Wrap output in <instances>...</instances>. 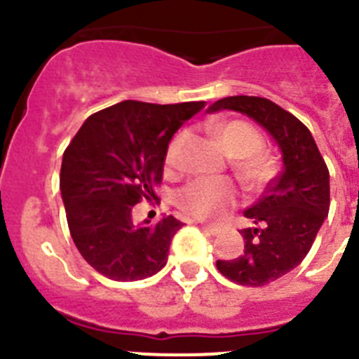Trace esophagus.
I'll list each match as a JSON object with an SVG mask.
<instances>
[{"label":"esophagus","instance_id":"34e87169","mask_svg":"<svg viewBox=\"0 0 359 359\" xmlns=\"http://www.w3.org/2000/svg\"><path fill=\"white\" fill-rule=\"evenodd\" d=\"M201 228L207 233H210V236H217L219 231H221V226H217V224H201Z\"/></svg>","mask_w":359,"mask_h":359}]
</instances>
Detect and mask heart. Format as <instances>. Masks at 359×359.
Here are the masks:
<instances>
[{
	"instance_id": "heart-1",
	"label": "heart",
	"mask_w": 359,
	"mask_h": 359,
	"mask_svg": "<svg viewBox=\"0 0 359 359\" xmlns=\"http://www.w3.org/2000/svg\"><path fill=\"white\" fill-rule=\"evenodd\" d=\"M219 142L230 156L236 158L233 169L241 182L248 185H262L273 174V163L264 152L266 140L252 123L244 120H230L215 128ZM185 142V131L172 136L165 151V169L176 170L180 151ZM236 187L226 180L194 177L177 190L176 205L183 214L194 219H217L233 207Z\"/></svg>"
}]
</instances>
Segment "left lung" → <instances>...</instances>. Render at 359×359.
<instances>
[{
  "mask_svg": "<svg viewBox=\"0 0 359 359\" xmlns=\"http://www.w3.org/2000/svg\"><path fill=\"white\" fill-rule=\"evenodd\" d=\"M231 109L248 115L273 136L284 169L269 182L262 198L244 215V252L217 261L219 273L241 286H266L304 261L329 214V169L309 129L290 111L262 97L221 98L208 111Z\"/></svg>",
  "mask_w": 359,
  "mask_h": 359,
  "instance_id": "left-lung-1",
  "label": "left lung"
}]
</instances>
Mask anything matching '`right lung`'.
I'll return each mask as SVG.
<instances>
[{
	"label": "right lung",
	"instance_id": "obj_1",
	"mask_svg": "<svg viewBox=\"0 0 359 359\" xmlns=\"http://www.w3.org/2000/svg\"><path fill=\"white\" fill-rule=\"evenodd\" d=\"M205 102L123 100L97 111L66 147L61 194L72 239L84 261L111 280H142L167 264L183 226L172 215L133 223V208L156 199L165 151L182 123Z\"/></svg>",
	"mask_w": 359,
	"mask_h": 359
}]
</instances>
